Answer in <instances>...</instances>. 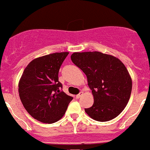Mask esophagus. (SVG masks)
<instances>
[{"label": "esophagus", "instance_id": "34e87169", "mask_svg": "<svg viewBox=\"0 0 150 150\" xmlns=\"http://www.w3.org/2000/svg\"><path fill=\"white\" fill-rule=\"evenodd\" d=\"M82 94H83V92H81H81L79 93V94H77V95H76V98L79 99V98H80V97H81V95H82Z\"/></svg>", "mask_w": 150, "mask_h": 150}]
</instances>
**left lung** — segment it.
<instances>
[{"mask_svg":"<svg viewBox=\"0 0 150 150\" xmlns=\"http://www.w3.org/2000/svg\"><path fill=\"white\" fill-rule=\"evenodd\" d=\"M72 62L82 70L94 96V104L85 108L97 121H108L117 117L129 101L132 80L124 63L100 52H74Z\"/></svg>","mask_w":150,"mask_h":150,"instance_id":"1","label":"left lung"}]
</instances>
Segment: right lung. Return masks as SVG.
Listing matches in <instances>:
<instances>
[{"instance_id":"obj_1","label":"right lung","mask_w":150,"mask_h":150,"mask_svg":"<svg viewBox=\"0 0 150 150\" xmlns=\"http://www.w3.org/2000/svg\"><path fill=\"white\" fill-rule=\"evenodd\" d=\"M69 52H56L36 58L23 72L19 81L20 98L33 117L45 124L60 120L73 99L61 90L59 71Z\"/></svg>"}]
</instances>
